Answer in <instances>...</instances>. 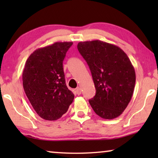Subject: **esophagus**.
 Returning <instances> with one entry per match:
<instances>
[{
	"label": "esophagus",
	"instance_id": "1",
	"mask_svg": "<svg viewBox=\"0 0 158 158\" xmlns=\"http://www.w3.org/2000/svg\"><path fill=\"white\" fill-rule=\"evenodd\" d=\"M75 91H76V94H77V95H81V88H76V90H75Z\"/></svg>",
	"mask_w": 158,
	"mask_h": 158
}]
</instances>
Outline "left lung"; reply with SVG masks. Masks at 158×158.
Returning <instances> with one entry per match:
<instances>
[{
    "instance_id": "1",
    "label": "left lung",
    "mask_w": 158,
    "mask_h": 158,
    "mask_svg": "<svg viewBox=\"0 0 158 158\" xmlns=\"http://www.w3.org/2000/svg\"><path fill=\"white\" fill-rule=\"evenodd\" d=\"M77 49L87 62L96 87L89 103L104 119L119 116L127 107L135 89V68L120 47L101 40L81 42Z\"/></svg>"
}]
</instances>
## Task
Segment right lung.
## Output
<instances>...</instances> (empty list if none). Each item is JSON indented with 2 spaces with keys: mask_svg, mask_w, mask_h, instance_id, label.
<instances>
[{
  "mask_svg": "<svg viewBox=\"0 0 158 158\" xmlns=\"http://www.w3.org/2000/svg\"><path fill=\"white\" fill-rule=\"evenodd\" d=\"M72 42H55L36 49L26 62L23 87L36 114L55 121L68 111L74 94L67 87L62 62Z\"/></svg>",
  "mask_w": 158,
  "mask_h": 158,
  "instance_id": "1",
  "label": "right lung"
}]
</instances>
